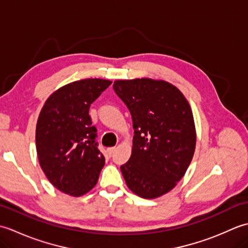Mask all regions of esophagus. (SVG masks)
<instances>
[{"label":"esophagus","instance_id":"esophagus-1","mask_svg":"<svg viewBox=\"0 0 248 248\" xmlns=\"http://www.w3.org/2000/svg\"><path fill=\"white\" fill-rule=\"evenodd\" d=\"M115 150H116L115 147H110V148H108V155L112 156L113 154L115 152Z\"/></svg>","mask_w":248,"mask_h":248}]
</instances>
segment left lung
Wrapping results in <instances>:
<instances>
[{
	"label": "left lung",
	"mask_w": 248,
	"mask_h": 248,
	"mask_svg": "<svg viewBox=\"0 0 248 248\" xmlns=\"http://www.w3.org/2000/svg\"><path fill=\"white\" fill-rule=\"evenodd\" d=\"M113 87L133 121L132 154L120 166L125 183L141 198L160 197L177 186L193 159L192 108L176 86L163 80H117Z\"/></svg>",
	"instance_id": "obj_1"
}]
</instances>
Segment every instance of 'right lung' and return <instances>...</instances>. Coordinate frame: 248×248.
<instances>
[{"label":"right lung","mask_w":248,"mask_h":248,"mask_svg":"<svg viewBox=\"0 0 248 248\" xmlns=\"http://www.w3.org/2000/svg\"><path fill=\"white\" fill-rule=\"evenodd\" d=\"M112 82L85 78L67 84L46 99L36 125V149L46 177L78 197L96 186L105 159L98 149L91 104Z\"/></svg>","instance_id":"add662e5"}]
</instances>
